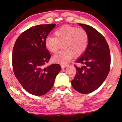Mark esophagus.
Instances as JSON below:
<instances>
[{"label": "esophagus", "instance_id": "esophagus-1", "mask_svg": "<svg viewBox=\"0 0 122 122\" xmlns=\"http://www.w3.org/2000/svg\"><path fill=\"white\" fill-rule=\"evenodd\" d=\"M68 66V65H66V64H62V65H61V68H66V66Z\"/></svg>", "mask_w": 122, "mask_h": 122}]
</instances>
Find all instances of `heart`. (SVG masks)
Returning a JSON list of instances; mask_svg holds the SVG:
<instances>
[{
    "instance_id": "b5f03b06",
    "label": "heart",
    "mask_w": 122,
    "mask_h": 122,
    "mask_svg": "<svg viewBox=\"0 0 122 122\" xmlns=\"http://www.w3.org/2000/svg\"><path fill=\"white\" fill-rule=\"evenodd\" d=\"M56 36H48L45 39L46 48L53 53L57 51L63 44L64 50L53 56L56 62L65 64L71 61L73 55L82 54L88 46V36L83 29L64 25L55 31Z\"/></svg>"
}]
</instances>
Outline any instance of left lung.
<instances>
[{"label": "left lung", "mask_w": 122, "mask_h": 122, "mask_svg": "<svg viewBox=\"0 0 122 122\" xmlns=\"http://www.w3.org/2000/svg\"><path fill=\"white\" fill-rule=\"evenodd\" d=\"M87 33L88 44L82 56L75 66L76 73L71 86L82 94H88L98 89L107 77L111 66V54L108 44L104 36L92 26L78 24Z\"/></svg>", "instance_id": "1"}]
</instances>
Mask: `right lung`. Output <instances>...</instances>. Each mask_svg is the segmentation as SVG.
Listing matches in <instances>:
<instances>
[{
	"label": "right lung",
	"instance_id": "obj_1",
	"mask_svg": "<svg viewBox=\"0 0 122 122\" xmlns=\"http://www.w3.org/2000/svg\"><path fill=\"white\" fill-rule=\"evenodd\" d=\"M56 24L33 26L19 36L13 49L12 65L15 76L28 92L43 96L53 87L61 69L58 64L44 67L51 55L45 39Z\"/></svg>",
	"mask_w": 122,
	"mask_h": 122
}]
</instances>
